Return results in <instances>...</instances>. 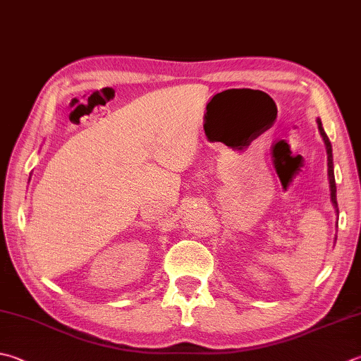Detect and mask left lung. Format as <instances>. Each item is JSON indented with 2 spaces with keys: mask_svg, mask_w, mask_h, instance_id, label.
Masks as SVG:
<instances>
[{
  "mask_svg": "<svg viewBox=\"0 0 361 361\" xmlns=\"http://www.w3.org/2000/svg\"><path fill=\"white\" fill-rule=\"evenodd\" d=\"M317 127H319V132H321L324 142H325V147H327V165H329V179H330V192H331V202L333 206L336 207L338 210V202H336V183H335V174H333V155H331V145H330V140L327 135H325L324 128H322V122L321 119H317Z\"/></svg>",
  "mask_w": 361,
  "mask_h": 361,
  "instance_id": "obj_1",
  "label": "left lung"
}]
</instances>
